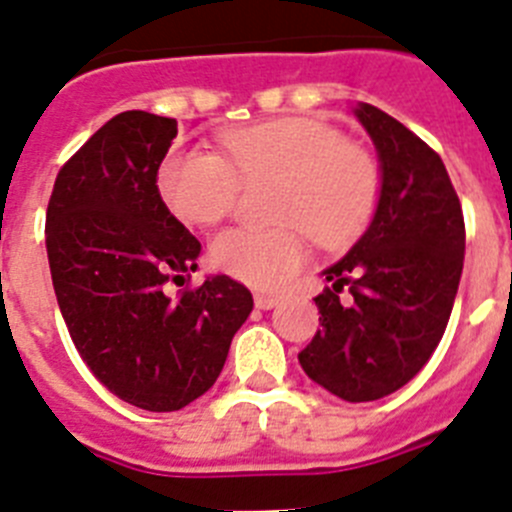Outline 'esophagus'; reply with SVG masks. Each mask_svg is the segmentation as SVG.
Masks as SVG:
<instances>
[{"label": "esophagus", "mask_w": 512, "mask_h": 512, "mask_svg": "<svg viewBox=\"0 0 512 512\" xmlns=\"http://www.w3.org/2000/svg\"><path fill=\"white\" fill-rule=\"evenodd\" d=\"M280 303V296L278 293H257L255 296V306L257 308H275Z\"/></svg>", "instance_id": "1"}]
</instances>
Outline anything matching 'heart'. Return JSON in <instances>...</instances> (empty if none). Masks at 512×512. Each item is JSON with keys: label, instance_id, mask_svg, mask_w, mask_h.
I'll list each match as a JSON object with an SVG mask.
<instances>
[{"label": "heart", "instance_id": "b5f03b06", "mask_svg": "<svg viewBox=\"0 0 512 512\" xmlns=\"http://www.w3.org/2000/svg\"><path fill=\"white\" fill-rule=\"evenodd\" d=\"M222 153L178 147L160 163L158 191L181 222L209 227L234 209L242 181H278L270 216L280 224L232 227L211 239V265L242 283H280L306 257V232L321 247H342L375 214L380 160L324 119L280 117L234 127L222 135Z\"/></svg>", "mask_w": 512, "mask_h": 512}]
</instances>
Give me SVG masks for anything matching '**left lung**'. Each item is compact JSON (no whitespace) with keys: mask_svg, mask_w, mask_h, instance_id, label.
Here are the masks:
<instances>
[{"mask_svg":"<svg viewBox=\"0 0 512 512\" xmlns=\"http://www.w3.org/2000/svg\"><path fill=\"white\" fill-rule=\"evenodd\" d=\"M380 153L375 219L316 296L321 329L298 352L303 372L347 403L413 380L449 324L464 265V214L439 153L405 124L359 104ZM347 287L349 299H342Z\"/></svg>","mask_w":512,"mask_h":512,"instance_id":"8db88e82","label":"left lung"}]
</instances>
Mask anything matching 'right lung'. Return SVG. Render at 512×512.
I'll return each mask as SVG.
<instances>
[{"mask_svg":"<svg viewBox=\"0 0 512 512\" xmlns=\"http://www.w3.org/2000/svg\"><path fill=\"white\" fill-rule=\"evenodd\" d=\"M178 135L170 117L122 112L63 163L45 214L63 321L96 380L124 403L170 413L204 395L252 311L229 275L186 283L201 242L170 214L158 168Z\"/></svg>","mask_w":512,"mask_h":512,"instance_id":"1","label":"right lung"}]
</instances>
